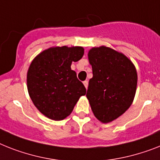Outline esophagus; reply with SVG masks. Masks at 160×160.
<instances>
[{
    "label": "esophagus",
    "instance_id": "34e87169",
    "mask_svg": "<svg viewBox=\"0 0 160 160\" xmlns=\"http://www.w3.org/2000/svg\"><path fill=\"white\" fill-rule=\"evenodd\" d=\"M83 84H84V86H85L86 88H88V81H84V82H83Z\"/></svg>",
    "mask_w": 160,
    "mask_h": 160
}]
</instances>
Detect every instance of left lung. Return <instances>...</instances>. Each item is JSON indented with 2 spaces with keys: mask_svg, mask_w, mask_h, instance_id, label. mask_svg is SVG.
<instances>
[{
  "mask_svg": "<svg viewBox=\"0 0 160 160\" xmlns=\"http://www.w3.org/2000/svg\"><path fill=\"white\" fill-rule=\"evenodd\" d=\"M93 77L87 97L96 118L109 122L131 106L137 84L133 64L124 55L106 47L92 48L88 53Z\"/></svg>",
  "mask_w": 160,
  "mask_h": 160,
  "instance_id": "left-lung-1",
  "label": "left lung"
}]
</instances>
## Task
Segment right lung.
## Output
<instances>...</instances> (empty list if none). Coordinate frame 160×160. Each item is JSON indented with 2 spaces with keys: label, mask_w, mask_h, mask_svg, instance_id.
Listing matches in <instances>:
<instances>
[{
  "label": "right lung",
  "mask_w": 160,
  "mask_h": 160,
  "mask_svg": "<svg viewBox=\"0 0 160 160\" xmlns=\"http://www.w3.org/2000/svg\"><path fill=\"white\" fill-rule=\"evenodd\" d=\"M82 47H53L37 56L28 71V93L38 110L53 120L72 113L86 88L71 69L72 61L81 59Z\"/></svg>",
  "instance_id": "right-lung-1"
}]
</instances>
